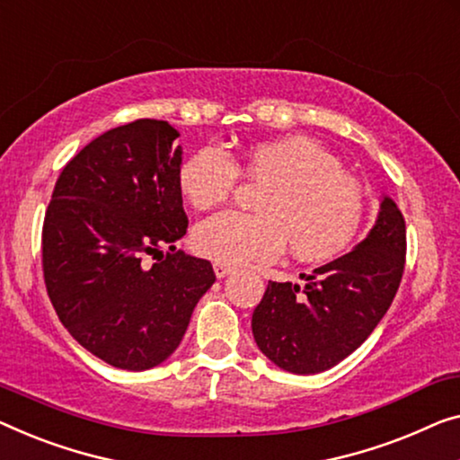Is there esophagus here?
<instances>
[{
    "instance_id": "obj_1",
    "label": "esophagus",
    "mask_w": 460,
    "mask_h": 460,
    "mask_svg": "<svg viewBox=\"0 0 460 460\" xmlns=\"http://www.w3.org/2000/svg\"><path fill=\"white\" fill-rule=\"evenodd\" d=\"M212 269H215V274H217V279H223V277H227V274H231L233 270V266H229V264H221V262H215L212 264Z\"/></svg>"
}]
</instances>
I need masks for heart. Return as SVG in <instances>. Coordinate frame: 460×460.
Instances as JSON below:
<instances>
[{"label":"heart","mask_w":460,"mask_h":460,"mask_svg":"<svg viewBox=\"0 0 460 460\" xmlns=\"http://www.w3.org/2000/svg\"><path fill=\"white\" fill-rule=\"evenodd\" d=\"M239 177L264 186L258 215L225 210L198 223L191 245L204 258L221 264L272 260L287 243L299 260H326L361 229L366 191L318 140L285 136L242 155L200 150L183 163L180 190L191 207L210 208L227 200Z\"/></svg>","instance_id":"obj_1"}]
</instances>
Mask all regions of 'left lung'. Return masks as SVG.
<instances>
[{
	"label": "left lung",
	"instance_id": "1",
	"mask_svg": "<svg viewBox=\"0 0 460 460\" xmlns=\"http://www.w3.org/2000/svg\"><path fill=\"white\" fill-rule=\"evenodd\" d=\"M407 229L390 198L355 248L312 274L305 287L269 280L252 316V332L266 358L293 374L337 366L366 341L388 312L405 270Z\"/></svg>",
	"mask_w": 460,
	"mask_h": 460
}]
</instances>
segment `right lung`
Returning <instances> with one entry per match:
<instances>
[{"instance_id": "1", "label": "right lung", "mask_w": 460, "mask_h": 460, "mask_svg": "<svg viewBox=\"0 0 460 460\" xmlns=\"http://www.w3.org/2000/svg\"><path fill=\"white\" fill-rule=\"evenodd\" d=\"M177 138L161 119L101 134L61 171L45 212L43 277L61 324L86 351L132 372L180 347L217 279L208 260L175 250L188 231ZM144 255L160 260L148 267Z\"/></svg>"}]
</instances>
